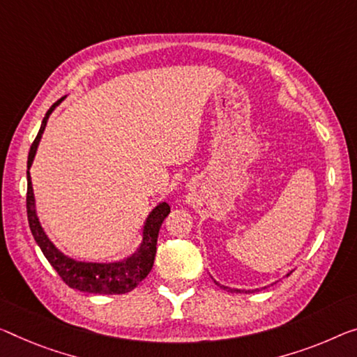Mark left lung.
<instances>
[{"instance_id": "left-lung-1", "label": "left lung", "mask_w": 357, "mask_h": 357, "mask_svg": "<svg viewBox=\"0 0 357 357\" xmlns=\"http://www.w3.org/2000/svg\"><path fill=\"white\" fill-rule=\"evenodd\" d=\"M287 276H289V274H287ZM215 284H217V286H220V289H223V290H227V292H244V294H250V292H254V290H239V289H231V287L222 286V284H218L217 281H215Z\"/></svg>"}]
</instances>
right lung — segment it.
Instances as JSON below:
<instances>
[{"instance_id":"1","label":"right lung","mask_w":357,"mask_h":357,"mask_svg":"<svg viewBox=\"0 0 357 357\" xmlns=\"http://www.w3.org/2000/svg\"><path fill=\"white\" fill-rule=\"evenodd\" d=\"M62 100L63 98H60V100H57L47 109L46 116L41 123L40 132H38L35 142L31 144L29 161H26V215H29L31 234L33 238H35L36 244L40 245V249L43 254H45L47 261L51 263L54 270L59 273V276L62 278V281L67 284L68 287L87 294H128L139 286V284L148 276V273L151 271L156 255L158 233H160L164 218L169 215V212H171V207H169L167 202H160V204L150 212V215H148L145 220L144 229H142V243L139 245V249H137L132 255L121 261H78L71 259L68 255L62 254V252L52 244V241L47 238V234L45 233V229H43L40 223V218L36 215L35 195H33L30 177V167L33 164V160H35L43 132H45L46 129L47 119Z\"/></svg>"}]
</instances>
